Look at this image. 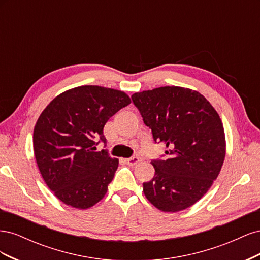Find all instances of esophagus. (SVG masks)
I'll return each instance as SVG.
<instances>
[{
    "label": "esophagus",
    "instance_id": "obj_1",
    "mask_svg": "<svg viewBox=\"0 0 260 260\" xmlns=\"http://www.w3.org/2000/svg\"><path fill=\"white\" fill-rule=\"evenodd\" d=\"M139 161H140L139 157H131V158H125L124 159V162L130 165V166H135V165H137Z\"/></svg>",
    "mask_w": 260,
    "mask_h": 260
}]
</instances>
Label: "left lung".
Returning <instances> with one entry per match:
<instances>
[{"label": "left lung", "instance_id": "8db88e82", "mask_svg": "<svg viewBox=\"0 0 260 260\" xmlns=\"http://www.w3.org/2000/svg\"><path fill=\"white\" fill-rule=\"evenodd\" d=\"M155 143L167 158L153 159L155 175L143 192L162 211L176 212L200 201L217 179L225 157L221 119L198 91L161 86L131 96Z\"/></svg>", "mask_w": 260, "mask_h": 260}]
</instances>
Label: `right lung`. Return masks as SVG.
<instances>
[{
	"mask_svg": "<svg viewBox=\"0 0 260 260\" xmlns=\"http://www.w3.org/2000/svg\"><path fill=\"white\" fill-rule=\"evenodd\" d=\"M130 103L122 91L82 85L59 94L41 113L34 130L36 160L66 205L86 209L104 198L119 160L106 149L96 152V140L106 144L105 123Z\"/></svg>",
	"mask_w": 260,
	"mask_h": 260,
	"instance_id": "right-lung-1",
	"label": "right lung"
}]
</instances>
